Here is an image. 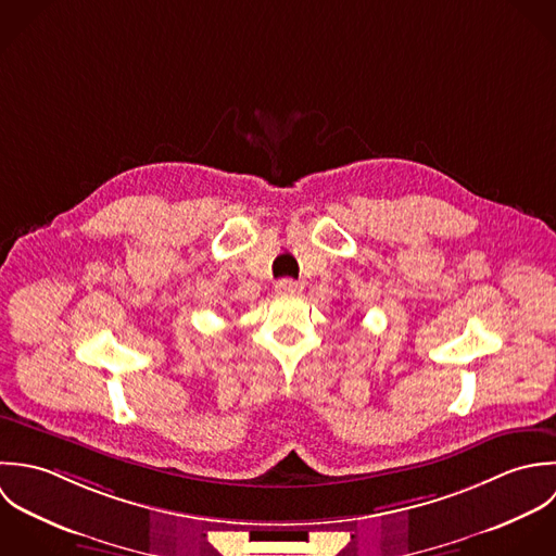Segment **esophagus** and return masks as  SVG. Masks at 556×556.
Instances as JSON below:
<instances>
[{
	"mask_svg": "<svg viewBox=\"0 0 556 556\" xmlns=\"http://www.w3.org/2000/svg\"><path fill=\"white\" fill-rule=\"evenodd\" d=\"M275 290H277L279 294H296V292L303 290V286H301L299 281H294V279H279V281L275 283Z\"/></svg>",
	"mask_w": 556,
	"mask_h": 556,
	"instance_id": "obj_1",
	"label": "esophagus"
}]
</instances>
